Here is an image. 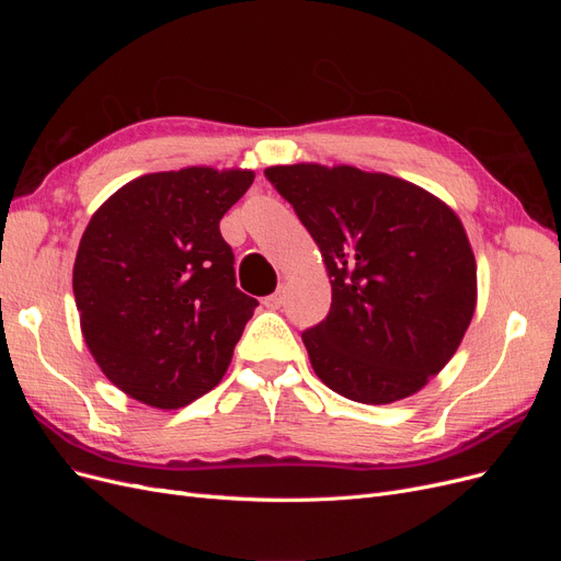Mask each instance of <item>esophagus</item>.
<instances>
[{"label":"esophagus","mask_w":561,"mask_h":561,"mask_svg":"<svg viewBox=\"0 0 561 561\" xmlns=\"http://www.w3.org/2000/svg\"><path fill=\"white\" fill-rule=\"evenodd\" d=\"M264 307L266 309H280L283 307V287H278V290L274 293V295H268L266 299H264Z\"/></svg>","instance_id":"esophagus-1"}]
</instances>
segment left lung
Wrapping results in <instances>:
<instances>
[{
	"instance_id": "1",
	"label": "left lung",
	"mask_w": 561,
	"mask_h": 561,
	"mask_svg": "<svg viewBox=\"0 0 561 561\" xmlns=\"http://www.w3.org/2000/svg\"><path fill=\"white\" fill-rule=\"evenodd\" d=\"M264 175L330 276V313L301 334L318 379L363 404L414 396L451 360L478 304L461 219L412 182L353 165H271Z\"/></svg>"
}]
</instances>
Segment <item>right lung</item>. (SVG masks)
Masks as SVG:
<instances>
[{
    "mask_svg": "<svg viewBox=\"0 0 561 561\" xmlns=\"http://www.w3.org/2000/svg\"><path fill=\"white\" fill-rule=\"evenodd\" d=\"M252 180L210 165L149 173L93 213L72 271L81 334L133 400L180 410L222 381L257 299L236 287L219 219Z\"/></svg>",
    "mask_w": 561,
    "mask_h": 561,
    "instance_id": "right-lung-1",
    "label": "right lung"
}]
</instances>
